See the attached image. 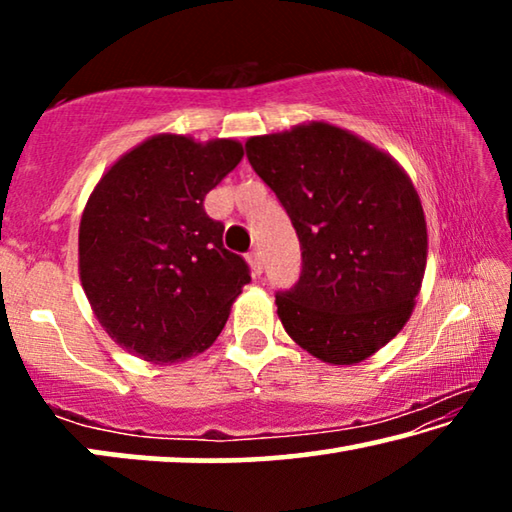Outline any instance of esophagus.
Masks as SVG:
<instances>
[{"mask_svg": "<svg viewBox=\"0 0 512 512\" xmlns=\"http://www.w3.org/2000/svg\"><path fill=\"white\" fill-rule=\"evenodd\" d=\"M248 264H250V268H253V273H255V275H262V271H264V259H262V250L255 248L253 253L248 255Z\"/></svg>", "mask_w": 512, "mask_h": 512, "instance_id": "34e87169", "label": "esophagus"}]
</instances>
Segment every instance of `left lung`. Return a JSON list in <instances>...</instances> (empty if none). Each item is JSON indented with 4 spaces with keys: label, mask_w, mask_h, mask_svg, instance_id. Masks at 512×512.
Listing matches in <instances>:
<instances>
[{
    "label": "left lung",
    "mask_w": 512,
    "mask_h": 512,
    "mask_svg": "<svg viewBox=\"0 0 512 512\" xmlns=\"http://www.w3.org/2000/svg\"><path fill=\"white\" fill-rule=\"evenodd\" d=\"M246 153L300 239V280L275 296L287 334L332 366L372 357L411 318L427 268V221L409 173L327 121L248 137Z\"/></svg>",
    "instance_id": "8db88e82"
}]
</instances>
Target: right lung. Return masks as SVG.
<instances>
[{
    "instance_id": "1",
    "label": "right lung",
    "mask_w": 512,
    "mask_h": 512,
    "mask_svg": "<svg viewBox=\"0 0 512 512\" xmlns=\"http://www.w3.org/2000/svg\"><path fill=\"white\" fill-rule=\"evenodd\" d=\"M244 158L230 137L160 133L103 173L79 225V275L106 334L151 363L198 357L216 341L248 264L223 248L205 194Z\"/></svg>"
}]
</instances>
